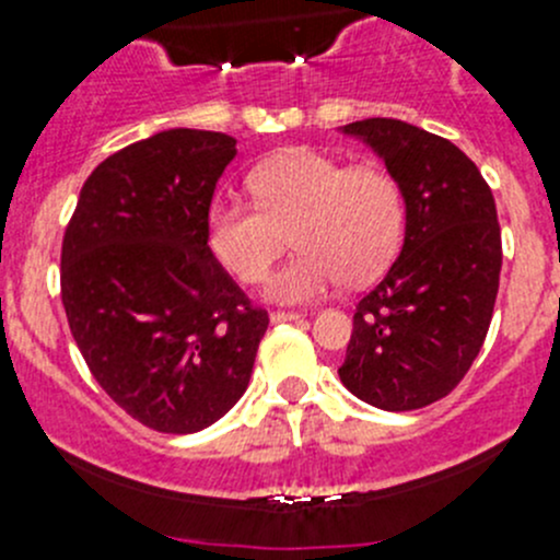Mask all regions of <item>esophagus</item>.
Listing matches in <instances>:
<instances>
[{"label":"esophagus","instance_id":"esophagus-1","mask_svg":"<svg viewBox=\"0 0 560 560\" xmlns=\"http://www.w3.org/2000/svg\"><path fill=\"white\" fill-rule=\"evenodd\" d=\"M301 312H273L270 314V322H295L301 319Z\"/></svg>","mask_w":560,"mask_h":560}]
</instances>
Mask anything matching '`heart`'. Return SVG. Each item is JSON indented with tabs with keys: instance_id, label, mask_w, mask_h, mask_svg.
Wrapping results in <instances>:
<instances>
[{
	"instance_id": "obj_1",
	"label": "heart",
	"mask_w": 560,
	"mask_h": 560,
	"mask_svg": "<svg viewBox=\"0 0 560 560\" xmlns=\"http://www.w3.org/2000/svg\"><path fill=\"white\" fill-rule=\"evenodd\" d=\"M248 189L257 206L228 195L208 206V246L235 279L257 284L290 233L298 252L268 281L270 301L308 303L343 279L369 281L400 244L404 197L380 165L292 149L262 162Z\"/></svg>"
}]
</instances>
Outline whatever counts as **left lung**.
<instances>
[{"instance_id": "1", "label": "left lung", "mask_w": 560, "mask_h": 560, "mask_svg": "<svg viewBox=\"0 0 560 560\" xmlns=\"http://www.w3.org/2000/svg\"><path fill=\"white\" fill-rule=\"evenodd\" d=\"M341 132L385 160L406 233L385 279L354 308L338 376L376 409H422L453 393L488 336L501 273L493 191L455 143L398 118H365Z\"/></svg>"}]
</instances>
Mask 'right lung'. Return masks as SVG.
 Wrapping results in <instances>:
<instances>
[{"label":"right lung","mask_w":560,"mask_h":560,"mask_svg":"<svg viewBox=\"0 0 560 560\" xmlns=\"http://www.w3.org/2000/svg\"><path fill=\"white\" fill-rule=\"evenodd\" d=\"M235 138L165 129L94 167L61 244V303L100 387L143 425L197 433L246 393L268 314L217 262L206 213Z\"/></svg>","instance_id":"right-lung-1"}]
</instances>
